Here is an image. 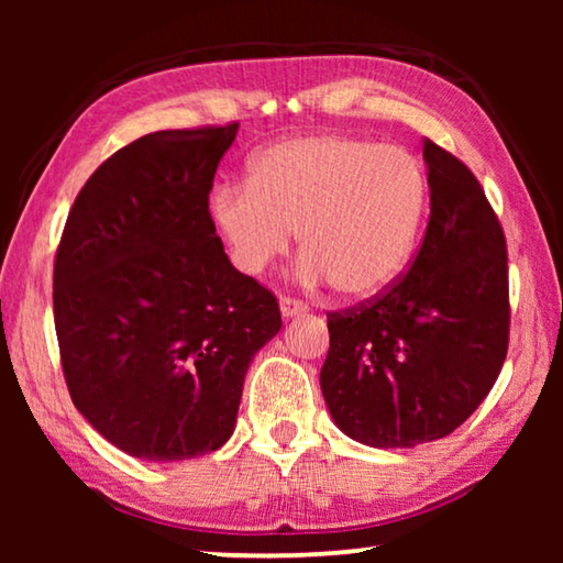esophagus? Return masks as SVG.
<instances>
[{"mask_svg":"<svg viewBox=\"0 0 563 563\" xmlns=\"http://www.w3.org/2000/svg\"><path fill=\"white\" fill-rule=\"evenodd\" d=\"M305 310H308V305H305V302L295 300V298H280V312H283L285 320H290L295 316H302Z\"/></svg>","mask_w":563,"mask_h":563,"instance_id":"esophagus-1","label":"esophagus"}]
</instances>
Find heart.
Listing matches in <instances>:
<instances>
[{
	"label": "heart",
	"mask_w": 563,
	"mask_h": 563,
	"mask_svg": "<svg viewBox=\"0 0 563 563\" xmlns=\"http://www.w3.org/2000/svg\"><path fill=\"white\" fill-rule=\"evenodd\" d=\"M424 206L427 178L409 151L312 133L255 154L247 184L213 188L208 216L241 273L261 275L298 231L300 280L365 300L405 273Z\"/></svg>",
	"instance_id": "1"
}]
</instances>
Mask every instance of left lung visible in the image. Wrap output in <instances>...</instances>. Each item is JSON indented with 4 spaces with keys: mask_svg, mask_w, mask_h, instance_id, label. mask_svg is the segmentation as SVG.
<instances>
[{
    "mask_svg": "<svg viewBox=\"0 0 563 563\" xmlns=\"http://www.w3.org/2000/svg\"><path fill=\"white\" fill-rule=\"evenodd\" d=\"M424 164L430 223L409 271L328 316L322 397L342 432L377 450L452 434L489 395L509 345L499 218L472 170L430 139Z\"/></svg>",
    "mask_w": 563,
    "mask_h": 563,
    "instance_id": "left-lung-1",
    "label": "left lung"
}]
</instances>
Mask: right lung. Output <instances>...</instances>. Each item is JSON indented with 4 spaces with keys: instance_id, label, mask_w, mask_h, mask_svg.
<instances>
[{
    "instance_id": "add662e5",
    "label": "right lung",
    "mask_w": 563,
    "mask_h": 563,
    "mask_svg": "<svg viewBox=\"0 0 563 563\" xmlns=\"http://www.w3.org/2000/svg\"><path fill=\"white\" fill-rule=\"evenodd\" d=\"M238 123L156 131L93 170L54 263V325L71 402L103 440L180 462L231 440L245 373L283 328L233 268L208 216Z\"/></svg>"
}]
</instances>
